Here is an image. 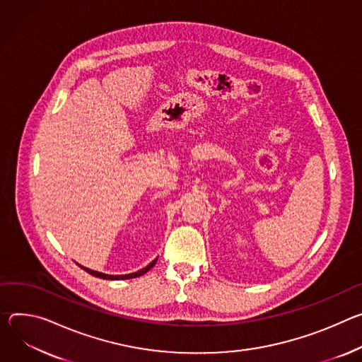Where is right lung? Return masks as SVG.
<instances>
[{
    "instance_id": "1",
    "label": "right lung",
    "mask_w": 362,
    "mask_h": 362,
    "mask_svg": "<svg viewBox=\"0 0 362 362\" xmlns=\"http://www.w3.org/2000/svg\"><path fill=\"white\" fill-rule=\"evenodd\" d=\"M156 260H158V257L155 259V260H152L148 266H145L144 269H141V270H138V272H134V273H128V274H106V273H102V272H96V270H92V269H88V267H85V266H82V264H78L80 267H82L85 272H88L89 274H92V276H96V277H100V279H106V280H127V279H134V277H139V276H142L144 273H146L151 267H153L155 266V263H156Z\"/></svg>"
}]
</instances>
